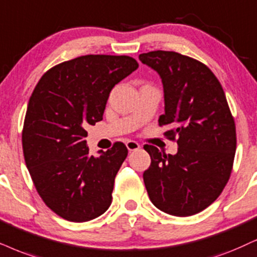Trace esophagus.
I'll return each mask as SVG.
<instances>
[{"label":"esophagus","instance_id":"34e87169","mask_svg":"<svg viewBox=\"0 0 257 257\" xmlns=\"http://www.w3.org/2000/svg\"><path fill=\"white\" fill-rule=\"evenodd\" d=\"M125 146L126 148H128L129 152H133V151H138L140 148V145L138 144L136 141H133V140H129V141L125 142Z\"/></svg>","mask_w":257,"mask_h":257}]
</instances>
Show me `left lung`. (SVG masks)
I'll return each mask as SVG.
<instances>
[{
	"label": "left lung",
	"mask_w": 257,
	"mask_h": 257,
	"mask_svg": "<svg viewBox=\"0 0 257 257\" xmlns=\"http://www.w3.org/2000/svg\"><path fill=\"white\" fill-rule=\"evenodd\" d=\"M139 59L161 78L159 125H167L166 135L178 144L174 155L144 147L152 160L144 173L149 199L168 215H196L218 198L231 173L236 128L225 93L212 71L190 57L153 51Z\"/></svg>",
	"instance_id": "obj_1"
}]
</instances>
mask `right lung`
I'll use <instances>...</instances> for the list:
<instances>
[{"instance_id": "1", "label": "right lung", "mask_w": 257, "mask_h": 257, "mask_svg": "<svg viewBox=\"0 0 257 257\" xmlns=\"http://www.w3.org/2000/svg\"><path fill=\"white\" fill-rule=\"evenodd\" d=\"M138 67L126 56L78 57L47 71L29 98L22 132L26 166L45 204L64 219L87 222L111 204L128 149L116 142L90 155L85 126L102 121L110 91Z\"/></svg>"}]
</instances>
